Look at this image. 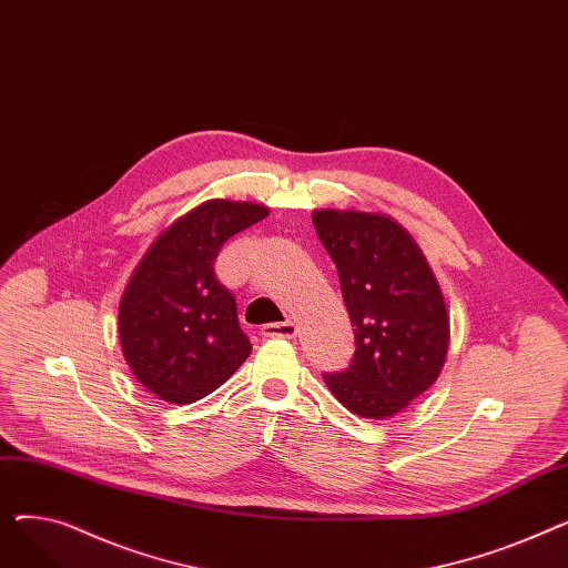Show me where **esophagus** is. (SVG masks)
Instances as JSON below:
<instances>
[{"label":"esophagus","instance_id":"esophagus-1","mask_svg":"<svg viewBox=\"0 0 568 568\" xmlns=\"http://www.w3.org/2000/svg\"><path fill=\"white\" fill-rule=\"evenodd\" d=\"M296 324L294 322H272V324H264L260 334L266 338H294L296 336Z\"/></svg>","mask_w":568,"mask_h":568}]
</instances>
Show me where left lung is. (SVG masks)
Wrapping results in <instances>:
<instances>
[{
	"instance_id": "8db88e82",
	"label": "left lung",
	"mask_w": 568,
	"mask_h": 568,
	"mask_svg": "<svg viewBox=\"0 0 568 568\" xmlns=\"http://www.w3.org/2000/svg\"><path fill=\"white\" fill-rule=\"evenodd\" d=\"M313 225L338 268L354 326L349 366L324 373V382L349 412L386 419L442 371L449 317L439 285L414 239L389 216L322 209Z\"/></svg>"
}]
</instances>
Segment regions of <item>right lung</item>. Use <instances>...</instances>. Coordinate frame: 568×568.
<instances>
[{
    "mask_svg": "<svg viewBox=\"0 0 568 568\" xmlns=\"http://www.w3.org/2000/svg\"><path fill=\"white\" fill-rule=\"evenodd\" d=\"M266 214L262 204L209 200L172 223L138 264L119 304V341L133 375L159 398L195 403L246 362L251 341L214 264L230 236Z\"/></svg>",
    "mask_w": 568,
    "mask_h": 568,
    "instance_id": "obj_1",
    "label": "right lung"
}]
</instances>
